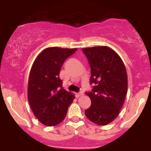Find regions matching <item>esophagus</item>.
<instances>
[{
	"instance_id": "obj_1",
	"label": "esophagus",
	"mask_w": 151,
	"mask_h": 151,
	"mask_svg": "<svg viewBox=\"0 0 151 151\" xmlns=\"http://www.w3.org/2000/svg\"><path fill=\"white\" fill-rule=\"evenodd\" d=\"M84 95V93L83 92H78L76 94V97H82V96Z\"/></svg>"
}]
</instances>
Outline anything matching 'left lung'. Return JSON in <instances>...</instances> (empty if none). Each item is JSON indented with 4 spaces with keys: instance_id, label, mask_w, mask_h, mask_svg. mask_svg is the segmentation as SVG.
<instances>
[{
    "instance_id": "obj_1",
    "label": "left lung",
    "mask_w": 151,
    "mask_h": 151,
    "mask_svg": "<svg viewBox=\"0 0 151 151\" xmlns=\"http://www.w3.org/2000/svg\"><path fill=\"white\" fill-rule=\"evenodd\" d=\"M82 51L90 64V83L94 84L91 91L85 92L91 101L85 116L97 125H107L118 116L127 94L125 65L109 47H87Z\"/></svg>"
}]
</instances>
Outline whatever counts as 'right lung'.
I'll list each match as a JSON object with an SVG mask.
<instances>
[{
	"label": "right lung",
	"mask_w": 151,
	"mask_h": 151,
	"mask_svg": "<svg viewBox=\"0 0 151 151\" xmlns=\"http://www.w3.org/2000/svg\"><path fill=\"white\" fill-rule=\"evenodd\" d=\"M76 50L48 47L33 63L28 83V100L34 115L44 125L54 126L60 123L75 98L63 89L59 75L64 61Z\"/></svg>",
	"instance_id": "add662e5"
}]
</instances>
